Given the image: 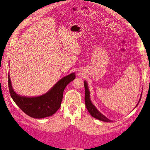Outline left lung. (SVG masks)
<instances>
[{"label": "left lung", "instance_id": "obj_1", "mask_svg": "<svg viewBox=\"0 0 150 150\" xmlns=\"http://www.w3.org/2000/svg\"><path fill=\"white\" fill-rule=\"evenodd\" d=\"M84 88H85V97H84L85 105H86V107L87 108V110L91 114V116H93V118H95L99 120H101V121H103V122H112L110 120L107 118L106 116H105L103 114H101L100 112H99V110L97 109V108L93 105L92 102L90 100V91H89L88 86V84H87L86 81L84 82ZM141 97H142V93H141V95H140V99L139 101V103H138L135 107H137V105H139V102L140 101V99H141Z\"/></svg>", "mask_w": 150, "mask_h": 150}]
</instances>
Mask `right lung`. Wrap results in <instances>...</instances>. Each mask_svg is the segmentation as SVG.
I'll return each mask as SVG.
<instances>
[{"mask_svg":"<svg viewBox=\"0 0 150 150\" xmlns=\"http://www.w3.org/2000/svg\"><path fill=\"white\" fill-rule=\"evenodd\" d=\"M75 78V73H72L61 79L44 94L36 97H26L17 94L13 90L9 74V91L13 101L26 114L34 118H43L52 116L59 109L62 101L64 90Z\"/></svg>","mask_w":150,"mask_h":150,"instance_id":"obj_1","label":"right lung"}]
</instances>
